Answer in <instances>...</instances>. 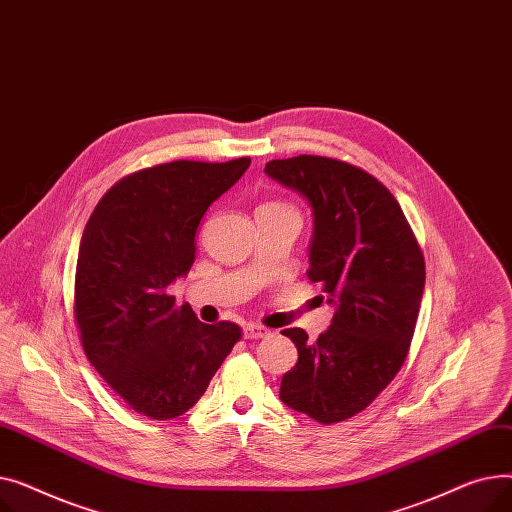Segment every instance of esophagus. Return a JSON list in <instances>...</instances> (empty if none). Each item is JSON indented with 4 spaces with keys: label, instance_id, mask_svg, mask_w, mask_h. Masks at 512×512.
Instances as JSON below:
<instances>
[{
    "label": "esophagus",
    "instance_id": "obj_1",
    "mask_svg": "<svg viewBox=\"0 0 512 512\" xmlns=\"http://www.w3.org/2000/svg\"><path fill=\"white\" fill-rule=\"evenodd\" d=\"M272 332L263 328V326H257V324H247L245 326V338L247 340H259V338H267Z\"/></svg>",
    "mask_w": 512,
    "mask_h": 512
}]
</instances>
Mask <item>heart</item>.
Listing matches in <instances>:
<instances>
[{"mask_svg":"<svg viewBox=\"0 0 512 512\" xmlns=\"http://www.w3.org/2000/svg\"><path fill=\"white\" fill-rule=\"evenodd\" d=\"M261 209H280V211H294L290 205H284V203H270V205H263ZM297 213V211H294Z\"/></svg>","mask_w":512,"mask_h":512,"instance_id":"obj_1","label":"heart"}]
</instances>
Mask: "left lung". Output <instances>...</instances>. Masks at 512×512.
Wrapping results in <instances>:
<instances>
[{"instance_id": "left-lung-1", "label": "left lung", "mask_w": 512, "mask_h": 512, "mask_svg": "<svg viewBox=\"0 0 512 512\" xmlns=\"http://www.w3.org/2000/svg\"><path fill=\"white\" fill-rule=\"evenodd\" d=\"M265 174L311 203L307 276L336 305L315 342L301 328L282 330L299 361L284 373L280 398L324 425L351 419L409 355L425 284L421 247L394 195L353 164L297 155L267 161Z\"/></svg>"}]
</instances>
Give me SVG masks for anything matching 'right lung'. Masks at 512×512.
I'll list each match as a JSON object with an SVG mask.
<instances>
[{"mask_svg":"<svg viewBox=\"0 0 512 512\" xmlns=\"http://www.w3.org/2000/svg\"><path fill=\"white\" fill-rule=\"evenodd\" d=\"M178 159L118 180L93 209L74 278V319L101 378L145 417L166 421L197 405L240 340L232 321L203 324L176 307L168 286L195 263V234L209 205L247 172Z\"/></svg>","mask_w":512,"mask_h":512,"instance_id":"right-lung-1","label":"right lung"}]
</instances>
